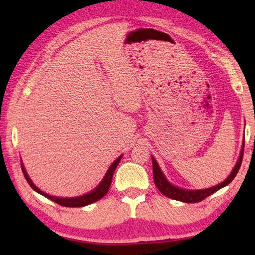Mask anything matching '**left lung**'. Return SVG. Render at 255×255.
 I'll return each instance as SVG.
<instances>
[{
	"label": "left lung",
	"instance_id": "8db88e82",
	"mask_svg": "<svg viewBox=\"0 0 255 255\" xmlns=\"http://www.w3.org/2000/svg\"><path fill=\"white\" fill-rule=\"evenodd\" d=\"M243 153H244V145L242 147V152H241V156L237 161L236 165L234 169H233L231 175L228 178L222 182L221 184H217L216 187L209 188V189H204V190H185V189H181L178 187H174L172 185L169 181L165 179V176L162 173L161 169H159L158 164L155 161V158L152 157V162H153V176H154V182L155 185H156L157 189L161 191L162 195L165 197H169L171 199L174 200H179V201H183V202H188V204H193V202H200L204 199H206L207 197H209L210 195H213L217 190L222 189L225 187V185L230 184L233 179L235 178L237 172H239L241 164H242V159H243Z\"/></svg>",
	"mask_w": 255,
	"mask_h": 255
}]
</instances>
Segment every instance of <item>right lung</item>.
Segmentation results:
<instances>
[{"mask_svg":"<svg viewBox=\"0 0 255 255\" xmlns=\"http://www.w3.org/2000/svg\"><path fill=\"white\" fill-rule=\"evenodd\" d=\"M120 159H122V156H119L116 161L111 164V166L109 167V170H108L107 174L103 180L101 181V183L98 185V187L91 191L88 195H84V196H81V197H75V198H58V197H54V196H49L47 195V193L42 192L41 190L38 189L36 185L32 183V181L30 180V178L27 174V172H25L24 167L22 164H21V169H22L23 172V175L25 180H27V182L29 183L30 187H31L34 191H37L38 193H40L46 198H48V199L53 200L56 204H58L60 206H64V207H84V206H88L90 204H93V202H96L98 200H100L101 198L105 197L108 191H109V188L111 185V180H112V176H114V172L116 170V167L120 162Z\"/></svg>","mask_w":255,"mask_h":255,"instance_id":"obj_1","label":"right lung"}]
</instances>
